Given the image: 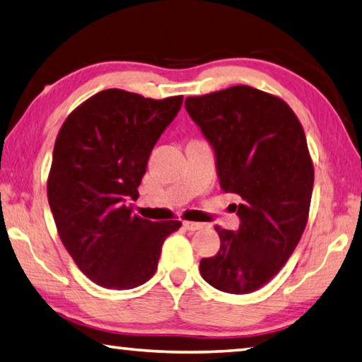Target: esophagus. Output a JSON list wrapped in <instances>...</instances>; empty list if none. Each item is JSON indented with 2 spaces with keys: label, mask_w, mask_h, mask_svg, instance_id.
<instances>
[{
  "label": "esophagus",
  "mask_w": 362,
  "mask_h": 362,
  "mask_svg": "<svg viewBox=\"0 0 362 362\" xmlns=\"http://www.w3.org/2000/svg\"><path fill=\"white\" fill-rule=\"evenodd\" d=\"M183 226H185V228H187L188 231H196V230L204 228V223H198V222H183Z\"/></svg>",
  "instance_id": "1"
}]
</instances>
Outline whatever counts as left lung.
<instances>
[{"label":"left lung","mask_w":362,"mask_h":362,"mask_svg":"<svg viewBox=\"0 0 362 362\" xmlns=\"http://www.w3.org/2000/svg\"><path fill=\"white\" fill-rule=\"evenodd\" d=\"M185 108L216 155L220 188L240 194V228L216 226L217 255L199 272L212 287L249 293L276 276L302 238L315 169L303 127L284 100L250 86L188 97Z\"/></svg>","instance_id":"8db88e82"}]
</instances>
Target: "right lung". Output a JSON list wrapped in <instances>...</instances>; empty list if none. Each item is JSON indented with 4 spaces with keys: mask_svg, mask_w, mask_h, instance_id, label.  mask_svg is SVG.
<instances>
[{
    "mask_svg": "<svg viewBox=\"0 0 362 362\" xmlns=\"http://www.w3.org/2000/svg\"><path fill=\"white\" fill-rule=\"evenodd\" d=\"M183 97L163 100L107 89L65 119L54 145L47 199L65 249L78 268L107 289H134L158 268L163 243L179 220L132 216L153 146Z\"/></svg>",
    "mask_w": 362,
    "mask_h": 362,
    "instance_id": "right-lung-1",
    "label": "right lung"
}]
</instances>
